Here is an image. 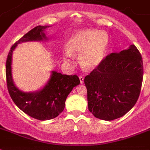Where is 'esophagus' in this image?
Listing matches in <instances>:
<instances>
[{
  "label": "esophagus",
  "instance_id": "obj_1",
  "mask_svg": "<svg viewBox=\"0 0 150 150\" xmlns=\"http://www.w3.org/2000/svg\"><path fill=\"white\" fill-rule=\"evenodd\" d=\"M79 80H80V82H81V84H83L84 83V78H83V76H81V75H79Z\"/></svg>",
  "mask_w": 150,
  "mask_h": 150
}]
</instances>
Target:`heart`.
<instances>
[{"label": "heart", "mask_w": 150, "mask_h": 150, "mask_svg": "<svg viewBox=\"0 0 150 150\" xmlns=\"http://www.w3.org/2000/svg\"><path fill=\"white\" fill-rule=\"evenodd\" d=\"M109 36L104 31L84 29L75 31L68 40V49L62 52L65 62H70L73 55L79 56L81 68L86 71L97 69L104 61L109 46Z\"/></svg>", "instance_id": "heart-1"}]
</instances>
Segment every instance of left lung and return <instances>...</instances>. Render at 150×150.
Masks as SVG:
<instances>
[{
  "label": "left lung",
  "mask_w": 150,
  "mask_h": 150,
  "mask_svg": "<svg viewBox=\"0 0 150 150\" xmlns=\"http://www.w3.org/2000/svg\"><path fill=\"white\" fill-rule=\"evenodd\" d=\"M142 77V56L134 45L107 55L84 79L89 112L105 121L123 116L138 100Z\"/></svg>",
  "instance_id": "1"
}]
</instances>
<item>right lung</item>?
<instances>
[{
	"label": "right lung",
	"mask_w": 150,
	"mask_h": 150,
	"mask_svg": "<svg viewBox=\"0 0 150 150\" xmlns=\"http://www.w3.org/2000/svg\"><path fill=\"white\" fill-rule=\"evenodd\" d=\"M50 26L35 27L12 46L6 62V78L8 92L15 105L29 116L41 121L57 117L64 109L65 100L73 88L79 86L77 75H62L52 71L49 80L41 89L25 92L20 90L12 77V54L18 44L27 41H45V29Z\"/></svg>",
	"instance_id": "add662e5"
}]
</instances>
